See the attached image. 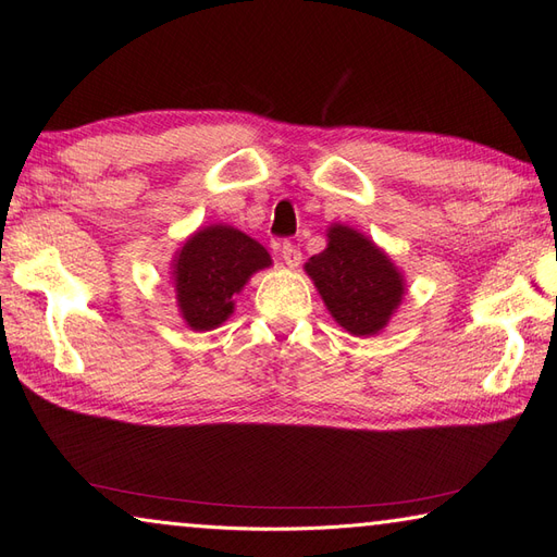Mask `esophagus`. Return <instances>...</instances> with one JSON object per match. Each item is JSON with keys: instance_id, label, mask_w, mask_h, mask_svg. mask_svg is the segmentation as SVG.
Instances as JSON below:
<instances>
[{"instance_id": "esophagus-1", "label": "esophagus", "mask_w": 557, "mask_h": 557, "mask_svg": "<svg viewBox=\"0 0 557 557\" xmlns=\"http://www.w3.org/2000/svg\"><path fill=\"white\" fill-rule=\"evenodd\" d=\"M280 256H282V260H285L287 268H297L301 263V251L294 244H289V242H285V244L280 246Z\"/></svg>"}]
</instances>
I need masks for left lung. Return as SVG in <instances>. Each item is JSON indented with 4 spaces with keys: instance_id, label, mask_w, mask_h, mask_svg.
<instances>
[{
    "instance_id": "1",
    "label": "left lung",
    "mask_w": 557,
    "mask_h": 557,
    "mask_svg": "<svg viewBox=\"0 0 557 557\" xmlns=\"http://www.w3.org/2000/svg\"><path fill=\"white\" fill-rule=\"evenodd\" d=\"M330 315L351 335H375L405 297V280L371 239L330 224L327 248L304 265Z\"/></svg>"
}]
</instances>
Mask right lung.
<instances>
[{
  "mask_svg": "<svg viewBox=\"0 0 557 557\" xmlns=\"http://www.w3.org/2000/svg\"><path fill=\"white\" fill-rule=\"evenodd\" d=\"M270 263L263 246L230 224H210L188 236L174 256L172 270L176 304L186 325L196 333L222 325L234 311V294Z\"/></svg>",
  "mask_w": 557,
  "mask_h": 557,
  "instance_id": "1",
  "label": "right lung"
}]
</instances>
